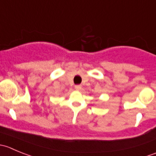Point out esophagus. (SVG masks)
<instances>
[{
  "label": "esophagus",
  "instance_id": "esophagus-1",
  "mask_svg": "<svg viewBox=\"0 0 156 156\" xmlns=\"http://www.w3.org/2000/svg\"><path fill=\"white\" fill-rule=\"evenodd\" d=\"M75 88L77 90H80L81 89V85H80V84H78V85H75Z\"/></svg>",
  "mask_w": 156,
  "mask_h": 156
}]
</instances>
